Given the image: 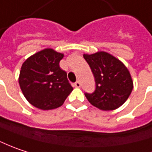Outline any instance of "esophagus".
Masks as SVG:
<instances>
[{"label": "esophagus", "mask_w": 152, "mask_h": 152, "mask_svg": "<svg viewBox=\"0 0 152 152\" xmlns=\"http://www.w3.org/2000/svg\"><path fill=\"white\" fill-rule=\"evenodd\" d=\"M74 86H75V87H77V88H80V82L78 80V81H76L75 83H74Z\"/></svg>", "instance_id": "esophagus-1"}]
</instances>
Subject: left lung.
<instances>
[{"label": "left lung", "instance_id": "obj_1", "mask_svg": "<svg viewBox=\"0 0 152 152\" xmlns=\"http://www.w3.org/2000/svg\"><path fill=\"white\" fill-rule=\"evenodd\" d=\"M96 82L95 91L85 95L93 106L101 110H114L126 101L133 88L131 74L117 58L107 52L84 54Z\"/></svg>", "mask_w": 152, "mask_h": 152}]
</instances>
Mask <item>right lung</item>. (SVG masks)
<instances>
[{
  "label": "right lung",
  "instance_id": "obj_1",
  "mask_svg": "<svg viewBox=\"0 0 152 152\" xmlns=\"http://www.w3.org/2000/svg\"><path fill=\"white\" fill-rule=\"evenodd\" d=\"M62 53L44 49L30 56L19 72L20 89L31 105L42 110L61 106L73 88L60 67Z\"/></svg>",
  "mask_w": 152,
  "mask_h": 152
}]
</instances>
